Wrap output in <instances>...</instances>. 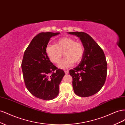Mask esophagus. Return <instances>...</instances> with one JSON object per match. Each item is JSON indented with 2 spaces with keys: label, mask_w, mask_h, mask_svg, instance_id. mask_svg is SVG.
I'll use <instances>...</instances> for the list:
<instances>
[{
  "label": "esophagus",
  "mask_w": 125,
  "mask_h": 125,
  "mask_svg": "<svg viewBox=\"0 0 125 125\" xmlns=\"http://www.w3.org/2000/svg\"><path fill=\"white\" fill-rule=\"evenodd\" d=\"M64 71H65V73L66 74H68V73H69L68 70H64Z\"/></svg>",
  "instance_id": "1"
}]
</instances>
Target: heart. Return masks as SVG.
Returning <instances> with one entry per match:
<instances>
[{
	"mask_svg": "<svg viewBox=\"0 0 125 125\" xmlns=\"http://www.w3.org/2000/svg\"><path fill=\"white\" fill-rule=\"evenodd\" d=\"M64 57L60 60L58 67L61 69H66L71 67L74 62H78L83 58L84 54V47L80 42L69 37H62L57 41L55 45L48 44L46 47V53L51 61L57 63L62 56Z\"/></svg>",
	"mask_w": 125,
	"mask_h": 125,
	"instance_id": "1",
	"label": "heart"
}]
</instances>
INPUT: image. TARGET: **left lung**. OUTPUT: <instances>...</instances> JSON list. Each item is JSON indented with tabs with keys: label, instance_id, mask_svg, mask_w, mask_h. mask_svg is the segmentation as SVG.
Returning a JSON list of instances; mask_svg holds the SVG:
<instances>
[{
	"label": "left lung",
	"instance_id": "8db88e82",
	"mask_svg": "<svg viewBox=\"0 0 125 125\" xmlns=\"http://www.w3.org/2000/svg\"><path fill=\"white\" fill-rule=\"evenodd\" d=\"M80 38L84 47L80 63L69 70L74 92L81 97L95 94L104 85L107 75V62L103 50L88 34L69 32Z\"/></svg>",
	"mask_w": 125,
	"mask_h": 125
}]
</instances>
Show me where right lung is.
Returning a JSON list of instances; mask_svg holds the SVG:
<instances>
[{"label": "right lung", "mask_w": 125, "mask_h": 125, "mask_svg": "<svg viewBox=\"0 0 125 125\" xmlns=\"http://www.w3.org/2000/svg\"><path fill=\"white\" fill-rule=\"evenodd\" d=\"M60 33L42 32L32 39L24 52L21 68L25 86L33 95L51 100L58 95L64 71L50 62L46 47L52 37Z\"/></svg>", "instance_id": "1"}]
</instances>
